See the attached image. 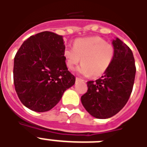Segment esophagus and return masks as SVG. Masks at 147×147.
Wrapping results in <instances>:
<instances>
[{
    "instance_id": "obj_1",
    "label": "esophagus",
    "mask_w": 147,
    "mask_h": 147,
    "mask_svg": "<svg viewBox=\"0 0 147 147\" xmlns=\"http://www.w3.org/2000/svg\"><path fill=\"white\" fill-rule=\"evenodd\" d=\"M76 81H77V82H83V79H82V78H78V77H76Z\"/></svg>"
}]
</instances>
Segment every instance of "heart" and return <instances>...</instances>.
Listing matches in <instances>:
<instances>
[{"instance_id":"b5f03b06","label":"heart","mask_w":147,"mask_h":147,"mask_svg":"<svg viewBox=\"0 0 147 147\" xmlns=\"http://www.w3.org/2000/svg\"><path fill=\"white\" fill-rule=\"evenodd\" d=\"M65 62L70 70L79 63L78 71L85 76L100 77L109 69L114 56V47L99 36L78 39L72 48L64 52Z\"/></svg>"}]
</instances>
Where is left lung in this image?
<instances>
[{"label": "left lung", "instance_id": "8db88e82", "mask_svg": "<svg viewBox=\"0 0 147 147\" xmlns=\"http://www.w3.org/2000/svg\"><path fill=\"white\" fill-rule=\"evenodd\" d=\"M112 43L114 56L109 69L100 78L87 82V92L81 97L86 111L99 119L111 117L125 106L134 83L136 66L132 51L118 38Z\"/></svg>", "mask_w": 147, "mask_h": 147}]
</instances>
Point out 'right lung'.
Here are the masks:
<instances>
[{
  "mask_svg": "<svg viewBox=\"0 0 147 147\" xmlns=\"http://www.w3.org/2000/svg\"><path fill=\"white\" fill-rule=\"evenodd\" d=\"M62 36L44 31L31 36L14 57L13 83L17 96L29 109L45 112L57 105L76 77L68 70Z\"/></svg>",
  "mask_w": 147,
  "mask_h": 147,
  "instance_id": "obj_1",
  "label": "right lung"
}]
</instances>
